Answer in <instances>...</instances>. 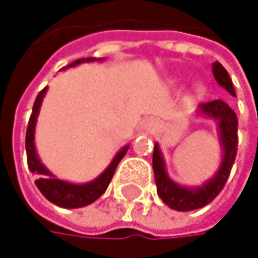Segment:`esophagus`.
<instances>
[{"instance_id": "1", "label": "esophagus", "mask_w": 258, "mask_h": 258, "mask_svg": "<svg viewBox=\"0 0 258 258\" xmlns=\"http://www.w3.org/2000/svg\"><path fill=\"white\" fill-rule=\"evenodd\" d=\"M157 125H158V122L155 119H152V118H149V119H146L143 122V128L146 130V131H154V130L157 128Z\"/></svg>"}]
</instances>
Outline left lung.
<instances>
[{
    "label": "left lung",
    "mask_w": 258,
    "mask_h": 258,
    "mask_svg": "<svg viewBox=\"0 0 258 258\" xmlns=\"http://www.w3.org/2000/svg\"><path fill=\"white\" fill-rule=\"evenodd\" d=\"M212 73H214V78L217 79V82L234 97L236 94H234L232 79L229 76L227 70L218 61H215L212 64ZM200 110L205 115H209L220 122L221 143L224 148V158H223L221 167L214 179L206 182L203 186L194 188V189L183 188L178 183H175L166 175L164 163H163L158 145L154 146L152 166H154V175H155L158 196L167 206H170L172 209H176V211H194V209H200V208L209 205L224 188L226 182L230 176L233 163H234L236 154H237V142H239V139H237V116H236L234 110L229 107L227 103H224L221 100L203 103L200 106Z\"/></svg>",
    "instance_id": "8db88e82"
}]
</instances>
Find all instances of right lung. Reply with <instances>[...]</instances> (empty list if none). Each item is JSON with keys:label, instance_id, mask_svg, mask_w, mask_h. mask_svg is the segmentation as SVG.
I'll list each match as a JSON object with an SVG mask.
<instances>
[{"label": "right lung", "instance_id": "add662e5", "mask_svg": "<svg viewBox=\"0 0 258 258\" xmlns=\"http://www.w3.org/2000/svg\"><path fill=\"white\" fill-rule=\"evenodd\" d=\"M83 61H94L92 58H82L75 62H72V66H76L79 62ZM46 92V88L41 89L34 101L32 106V113L29 116L28 121V127H26L25 136V148H26V160H28V167L32 173L37 175L35 185L37 188L41 191V194L52 203L61 206V208H82L86 206L92 202H95L109 186L110 180L115 175L116 166L119 164V161L122 160V157L127 154L128 146H124L116 157L113 158V161L110 163V166L97 178L95 180L89 182V183H70V182H64V180L56 179L55 176H52L49 173V170H46V167L40 163L37 154H35V148H34V127H35V121H37V115L40 110V104L43 100V95Z\"/></svg>", "mask_w": 258, "mask_h": 258}]
</instances>
